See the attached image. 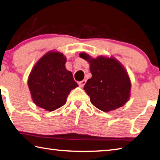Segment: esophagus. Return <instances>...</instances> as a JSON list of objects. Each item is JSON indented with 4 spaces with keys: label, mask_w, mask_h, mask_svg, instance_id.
<instances>
[{
    "label": "esophagus",
    "mask_w": 160,
    "mask_h": 160,
    "mask_svg": "<svg viewBox=\"0 0 160 160\" xmlns=\"http://www.w3.org/2000/svg\"><path fill=\"white\" fill-rule=\"evenodd\" d=\"M86 82H87L86 80H83L82 81H80V82H78V85H79V87H80V88H82V87H84V85H85Z\"/></svg>",
    "instance_id": "1"
}]
</instances>
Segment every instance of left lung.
<instances>
[{"mask_svg": "<svg viewBox=\"0 0 160 160\" xmlns=\"http://www.w3.org/2000/svg\"><path fill=\"white\" fill-rule=\"evenodd\" d=\"M80 57L89 63L92 77L84 90L96 108L109 112L124 106L130 98L131 80L128 72L115 58L99 56L92 58L85 52Z\"/></svg>", "mask_w": 160, "mask_h": 160, "instance_id": "obj_1", "label": "left lung"}]
</instances>
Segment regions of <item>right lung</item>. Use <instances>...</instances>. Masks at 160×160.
<instances>
[{
	"mask_svg": "<svg viewBox=\"0 0 160 160\" xmlns=\"http://www.w3.org/2000/svg\"><path fill=\"white\" fill-rule=\"evenodd\" d=\"M66 58L60 52L50 51L32 68L28 86L33 103L48 111L64 105L72 89L78 87L71 71L66 68Z\"/></svg>",
	"mask_w": 160,
	"mask_h": 160,
	"instance_id": "1",
	"label": "right lung"
}]
</instances>
